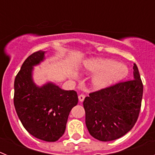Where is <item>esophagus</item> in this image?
I'll use <instances>...</instances> for the list:
<instances>
[{
  "mask_svg": "<svg viewBox=\"0 0 155 155\" xmlns=\"http://www.w3.org/2000/svg\"><path fill=\"white\" fill-rule=\"evenodd\" d=\"M84 98H85V96H84V94H79L78 95V99H79V102H83L84 99Z\"/></svg>",
  "mask_w": 155,
  "mask_h": 155,
  "instance_id": "34e87169",
  "label": "esophagus"
}]
</instances>
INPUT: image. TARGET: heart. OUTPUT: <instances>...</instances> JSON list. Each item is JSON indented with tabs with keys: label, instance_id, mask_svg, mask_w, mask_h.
<instances>
[{
	"label": "heart",
	"instance_id": "1",
	"mask_svg": "<svg viewBox=\"0 0 155 155\" xmlns=\"http://www.w3.org/2000/svg\"><path fill=\"white\" fill-rule=\"evenodd\" d=\"M83 70L86 73L94 74L90 79V84L96 91L120 81L128 74V69L125 65L110 59L100 57L90 58L84 61Z\"/></svg>",
	"mask_w": 155,
	"mask_h": 155
}]
</instances>
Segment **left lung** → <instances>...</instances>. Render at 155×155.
I'll use <instances>...</instances> for the list:
<instances>
[{
  "label": "left lung",
  "instance_id": "left-lung-1",
  "mask_svg": "<svg viewBox=\"0 0 155 155\" xmlns=\"http://www.w3.org/2000/svg\"><path fill=\"white\" fill-rule=\"evenodd\" d=\"M134 80L90 93L83 102L88 132L101 141L124 136L137 120L143 96L139 71L134 64Z\"/></svg>",
  "mask_w": 155,
  "mask_h": 155
}]
</instances>
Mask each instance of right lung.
<instances>
[{
	"instance_id": "right-lung-1",
	"label": "right lung",
	"mask_w": 155,
	"mask_h": 155,
	"mask_svg": "<svg viewBox=\"0 0 155 155\" xmlns=\"http://www.w3.org/2000/svg\"><path fill=\"white\" fill-rule=\"evenodd\" d=\"M46 51H37L25 61L15 80L14 105L25 129L47 142L58 140L65 132L70 112L78 102L75 91H66L51 81L38 86L34 67L44 61Z\"/></svg>"
}]
</instances>
